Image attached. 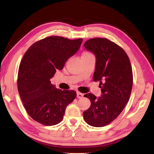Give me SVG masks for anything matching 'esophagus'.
<instances>
[{
	"instance_id": "obj_1",
	"label": "esophagus",
	"mask_w": 154,
	"mask_h": 154,
	"mask_svg": "<svg viewBox=\"0 0 154 154\" xmlns=\"http://www.w3.org/2000/svg\"><path fill=\"white\" fill-rule=\"evenodd\" d=\"M84 96V94L82 93H80L79 92H77V98H82Z\"/></svg>"
}]
</instances>
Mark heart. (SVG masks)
Wrapping results in <instances>:
<instances>
[{"mask_svg": "<svg viewBox=\"0 0 154 154\" xmlns=\"http://www.w3.org/2000/svg\"><path fill=\"white\" fill-rule=\"evenodd\" d=\"M90 54V52H84L83 54H82V55H85V54Z\"/></svg>", "mask_w": 154, "mask_h": 154, "instance_id": "obj_1", "label": "heart"}]
</instances>
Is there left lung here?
<instances>
[{
  "mask_svg": "<svg viewBox=\"0 0 154 154\" xmlns=\"http://www.w3.org/2000/svg\"><path fill=\"white\" fill-rule=\"evenodd\" d=\"M84 48L96 57L93 80L100 81L102 94L96 98L92 93L84 95L91 102L84 111L85 122L94 127H103L114 121L129 101L133 73L129 57L124 49L106 38H91Z\"/></svg>",
  "mask_w": 154,
  "mask_h": 154,
  "instance_id": "8db88e82",
  "label": "left lung"
}]
</instances>
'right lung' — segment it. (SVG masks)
Here are the masks:
<instances>
[{
  "instance_id": "add662e5",
  "label": "right lung",
  "mask_w": 154,
  "mask_h": 154,
  "mask_svg": "<svg viewBox=\"0 0 154 154\" xmlns=\"http://www.w3.org/2000/svg\"><path fill=\"white\" fill-rule=\"evenodd\" d=\"M82 42V38L51 36L34 42L25 52L18 68V91L28 114L38 123L58 124L67 106L76 98L75 91L56 88L50 80L78 51Z\"/></svg>"
}]
</instances>
